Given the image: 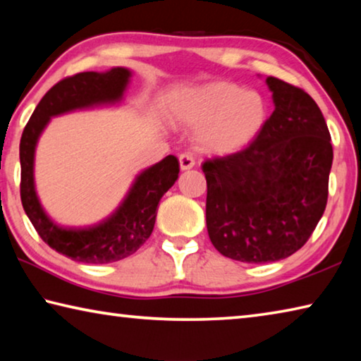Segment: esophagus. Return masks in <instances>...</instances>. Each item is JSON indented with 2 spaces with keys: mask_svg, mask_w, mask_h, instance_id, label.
<instances>
[{
  "mask_svg": "<svg viewBox=\"0 0 361 361\" xmlns=\"http://www.w3.org/2000/svg\"><path fill=\"white\" fill-rule=\"evenodd\" d=\"M195 166V161L191 154H181L180 156V169L181 170H189Z\"/></svg>",
  "mask_w": 361,
  "mask_h": 361,
  "instance_id": "34e87169",
  "label": "esophagus"
}]
</instances>
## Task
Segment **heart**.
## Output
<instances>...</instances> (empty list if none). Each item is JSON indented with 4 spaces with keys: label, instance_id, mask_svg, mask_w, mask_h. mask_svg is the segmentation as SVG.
<instances>
[{
    "label": "heart",
    "instance_id": "1",
    "mask_svg": "<svg viewBox=\"0 0 361 361\" xmlns=\"http://www.w3.org/2000/svg\"><path fill=\"white\" fill-rule=\"evenodd\" d=\"M172 122L195 129V143L209 154L242 151L267 121L264 97L232 82H210L186 90L172 106Z\"/></svg>",
    "mask_w": 361,
    "mask_h": 361
}]
</instances>
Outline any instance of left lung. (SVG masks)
<instances>
[{
  "label": "left lung",
  "mask_w": 361,
  "mask_h": 361,
  "mask_svg": "<svg viewBox=\"0 0 361 361\" xmlns=\"http://www.w3.org/2000/svg\"><path fill=\"white\" fill-rule=\"evenodd\" d=\"M274 113L245 149L209 159L207 231L219 253L240 262H272L298 252L325 212L333 146L312 97L266 79Z\"/></svg>",
  "instance_id": "1"
}]
</instances>
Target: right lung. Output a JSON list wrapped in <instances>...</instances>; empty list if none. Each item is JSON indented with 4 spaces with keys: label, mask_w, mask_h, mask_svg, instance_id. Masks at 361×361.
I'll list each match as a JSON object with an SVG mask.
<instances>
[{
    "label": "right lung",
    "mask_w": 361,
    "mask_h": 361,
    "mask_svg": "<svg viewBox=\"0 0 361 361\" xmlns=\"http://www.w3.org/2000/svg\"><path fill=\"white\" fill-rule=\"evenodd\" d=\"M132 73L111 68L105 73L84 71L65 78L47 90L20 138V199L30 221L49 247L78 262L106 264L124 259L148 240L156 223L157 205L178 178L180 164L175 156L140 173L111 216L90 228H62L47 216L35 189V149L38 138L54 116L75 109L113 105L124 97Z\"/></svg>",
    "instance_id": "obj_1"
}]
</instances>
